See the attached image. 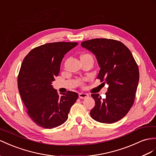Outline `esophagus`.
<instances>
[{"instance_id":"34e87169","label":"esophagus","mask_w":156,"mask_h":156,"mask_svg":"<svg viewBox=\"0 0 156 156\" xmlns=\"http://www.w3.org/2000/svg\"><path fill=\"white\" fill-rule=\"evenodd\" d=\"M89 97V95L86 93H80L79 94V98L80 99H86Z\"/></svg>"}]
</instances>
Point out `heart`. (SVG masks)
<instances>
[{
	"instance_id": "1",
	"label": "heart",
	"mask_w": 156,
	"mask_h": 156,
	"mask_svg": "<svg viewBox=\"0 0 156 156\" xmlns=\"http://www.w3.org/2000/svg\"><path fill=\"white\" fill-rule=\"evenodd\" d=\"M82 56H90V57H91V55H90L88 54H84V55H83Z\"/></svg>"
}]
</instances>
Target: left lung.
<instances>
[{"label":"left lung","mask_w":156,"mask_h":156,"mask_svg":"<svg viewBox=\"0 0 156 156\" xmlns=\"http://www.w3.org/2000/svg\"><path fill=\"white\" fill-rule=\"evenodd\" d=\"M81 46L97 58L100 70L98 78L109 85L106 98L91 94L95 106L91 118L111 124L122 119L133 106L139 81V70L130 51L121 41L110 39H93Z\"/></svg>","instance_id":"obj_1"}]
</instances>
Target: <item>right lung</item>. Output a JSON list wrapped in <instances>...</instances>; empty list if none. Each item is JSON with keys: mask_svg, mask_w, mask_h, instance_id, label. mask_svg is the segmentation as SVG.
<instances>
[{"mask_svg": "<svg viewBox=\"0 0 156 156\" xmlns=\"http://www.w3.org/2000/svg\"><path fill=\"white\" fill-rule=\"evenodd\" d=\"M78 43L55 42L35 47L23 60L18 87L27 112L33 121L44 129H53L68 119L78 94L68 91L59 95L52 82L58 76L65 55Z\"/></svg>", "mask_w": 156, "mask_h": 156, "instance_id": "1", "label": "right lung"}]
</instances>
